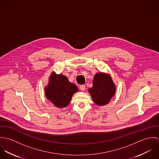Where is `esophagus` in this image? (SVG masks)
<instances>
[{
    "label": "esophagus",
    "instance_id": "esophagus-1",
    "mask_svg": "<svg viewBox=\"0 0 159 159\" xmlns=\"http://www.w3.org/2000/svg\"><path fill=\"white\" fill-rule=\"evenodd\" d=\"M80 89L81 91H85V89H86V87H85L84 85H81V86H80Z\"/></svg>",
    "mask_w": 159,
    "mask_h": 159
}]
</instances>
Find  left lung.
I'll list each match as a JSON object with an SVG mask.
<instances>
[{
  "mask_svg": "<svg viewBox=\"0 0 159 159\" xmlns=\"http://www.w3.org/2000/svg\"><path fill=\"white\" fill-rule=\"evenodd\" d=\"M94 103L98 106L108 104L115 94L116 86L110 75L97 73L93 79V86L89 89Z\"/></svg>",
  "mask_w": 159,
  "mask_h": 159,
  "instance_id": "obj_1",
  "label": "left lung"
}]
</instances>
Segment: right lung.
Here are the masks:
<instances>
[{
  "label": "right lung",
  "instance_id": "add662e5",
  "mask_svg": "<svg viewBox=\"0 0 159 159\" xmlns=\"http://www.w3.org/2000/svg\"><path fill=\"white\" fill-rule=\"evenodd\" d=\"M78 91L77 86L69 82L63 75H56L52 72L49 76V83L45 88L46 98L56 107H66L73 96Z\"/></svg>",
  "mask_w": 159,
  "mask_h": 159
}]
</instances>
